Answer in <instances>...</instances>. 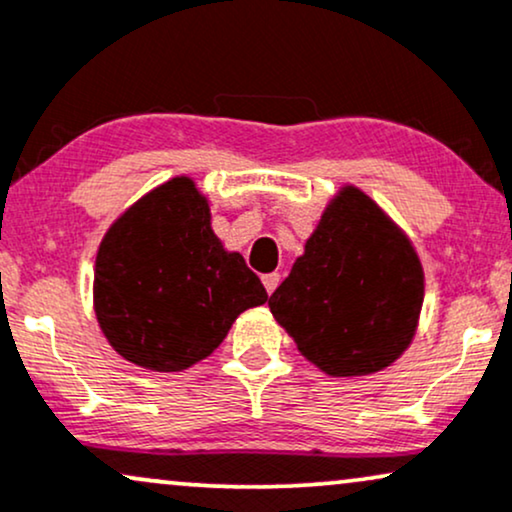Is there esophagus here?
<instances>
[{
	"instance_id": "34e87169",
	"label": "esophagus",
	"mask_w": 512,
	"mask_h": 512,
	"mask_svg": "<svg viewBox=\"0 0 512 512\" xmlns=\"http://www.w3.org/2000/svg\"><path fill=\"white\" fill-rule=\"evenodd\" d=\"M279 281H281V276L276 274V272L262 276V283H264V288H267L269 295H272V293L276 291V286H279Z\"/></svg>"
}]
</instances>
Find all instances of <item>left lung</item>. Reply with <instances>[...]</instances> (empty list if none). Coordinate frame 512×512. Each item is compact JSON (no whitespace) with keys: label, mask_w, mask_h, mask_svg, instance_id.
Here are the masks:
<instances>
[{"label":"left lung","mask_w":512,"mask_h":512,"mask_svg":"<svg viewBox=\"0 0 512 512\" xmlns=\"http://www.w3.org/2000/svg\"><path fill=\"white\" fill-rule=\"evenodd\" d=\"M424 272L405 231L367 193L331 197L269 310L305 360L329 377H367L408 350Z\"/></svg>","instance_id":"obj_1"}]
</instances>
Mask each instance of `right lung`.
Instances as JSON below:
<instances>
[{
    "label": "right lung",
    "mask_w": 512,
    "mask_h": 512,
    "mask_svg": "<svg viewBox=\"0 0 512 512\" xmlns=\"http://www.w3.org/2000/svg\"><path fill=\"white\" fill-rule=\"evenodd\" d=\"M267 298L243 255L212 231L209 202L190 176L133 202L97 250V324L123 360L152 372H183L205 360L240 312Z\"/></svg>",
    "instance_id": "1"
}]
</instances>
